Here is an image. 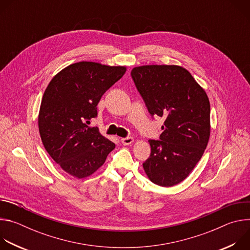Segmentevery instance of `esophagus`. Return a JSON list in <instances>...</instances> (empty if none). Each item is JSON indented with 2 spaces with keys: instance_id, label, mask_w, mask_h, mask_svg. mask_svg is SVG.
<instances>
[{
  "instance_id": "34e87169",
  "label": "esophagus",
  "mask_w": 250,
  "mask_h": 250,
  "mask_svg": "<svg viewBox=\"0 0 250 250\" xmlns=\"http://www.w3.org/2000/svg\"><path fill=\"white\" fill-rule=\"evenodd\" d=\"M121 141H122V144H123L124 146H128V145H131V144H132V142H133V138L130 137V136H126V137L121 138Z\"/></svg>"
}]
</instances>
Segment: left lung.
I'll return each instance as SVG.
<instances>
[{
    "mask_svg": "<svg viewBox=\"0 0 250 250\" xmlns=\"http://www.w3.org/2000/svg\"><path fill=\"white\" fill-rule=\"evenodd\" d=\"M151 117L165 118L159 139H149L142 163L151 182L171 187L182 182L204 154L209 137V102L189 71L176 65H146L130 72Z\"/></svg>",
    "mask_w": 250,
    "mask_h": 250,
    "instance_id": "8db88e82",
    "label": "left lung"
}]
</instances>
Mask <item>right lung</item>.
<instances>
[{"instance_id": "right-lung-1", "label": "right lung", "mask_w": 250, "mask_h": 250, "mask_svg": "<svg viewBox=\"0 0 250 250\" xmlns=\"http://www.w3.org/2000/svg\"><path fill=\"white\" fill-rule=\"evenodd\" d=\"M125 70L82 61L64 68L48 84L40 110V133L48 154L68 174L80 179L90 176L116 147L89 125L97 118L102 96Z\"/></svg>"}]
</instances>
